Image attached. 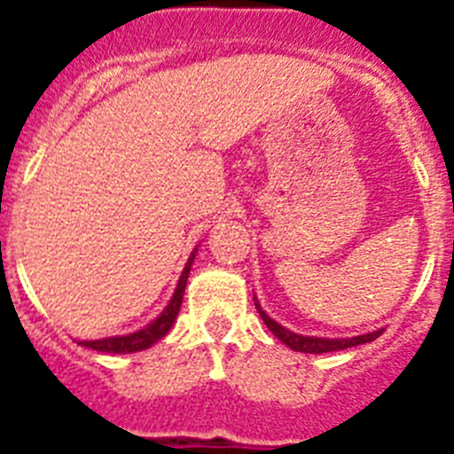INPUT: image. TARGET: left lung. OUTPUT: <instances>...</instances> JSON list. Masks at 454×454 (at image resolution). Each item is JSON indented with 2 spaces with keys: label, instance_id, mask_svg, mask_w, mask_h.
<instances>
[{
  "label": "left lung",
  "instance_id": "1",
  "mask_svg": "<svg viewBox=\"0 0 454 454\" xmlns=\"http://www.w3.org/2000/svg\"><path fill=\"white\" fill-rule=\"evenodd\" d=\"M254 304H256V311H259V316H262V320L266 323L268 330H270L277 339L282 340V343H286V346L295 352H307V355L339 352V350H346V348H355V346H362V343H371V340H375L377 336L382 334V330H377V332H368V334L352 336V339H318V336H302V334H295V332L286 330V327H282L279 323H275V320H272L270 316L263 311L262 304L256 302V298H254Z\"/></svg>",
  "mask_w": 454,
  "mask_h": 454
}]
</instances>
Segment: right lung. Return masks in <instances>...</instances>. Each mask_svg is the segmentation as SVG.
Here are the masks:
<instances>
[{
    "mask_svg": "<svg viewBox=\"0 0 454 454\" xmlns=\"http://www.w3.org/2000/svg\"><path fill=\"white\" fill-rule=\"evenodd\" d=\"M195 252H198V247L192 250L191 259H188L186 268H184L182 277H179L177 288H175V293H172V298H170V302H168V307L163 309L161 314H159V318H154L150 325H145L143 330L131 332V334L108 336V339H98V340H79V346L90 348V350H98V352H114V355H129V352L147 350V348L154 346L156 340H161L163 336H166L168 332H170L172 323L177 320L179 307H182V300H184V291H186L188 275H191L192 259H195Z\"/></svg>",
    "mask_w": 454,
    "mask_h": 454,
    "instance_id": "right-lung-1",
    "label": "right lung"
}]
</instances>
